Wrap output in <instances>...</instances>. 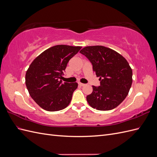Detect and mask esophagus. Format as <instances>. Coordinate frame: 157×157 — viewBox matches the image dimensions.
<instances>
[{
	"instance_id": "1",
	"label": "esophagus",
	"mask_w": 157,
	"mask_h": 157,
	"mask_svg": "<svg viewBox=\"0 0 157 157\" xmlns=\"http://www.w3.org/2000/svg\"><path fill=\"white\" fill-rule=\"evenodd\" d=\"M78 85L79 86H85V84H83V83H80V82H78Z\"/></svg>"
}]
</instances>
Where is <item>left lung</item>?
<instances>
[{
  "label": "left lung",
  "instance_id": "left-lung-1",
  "mask_svg": "<svg viewBox=\"0 0 157 157\" xmlns=\"http://www.w3.org/2000/svg\"><path fill=\"white\" fill-rule=\"evenodd\" d=\"M80 52L92 63L100 81V86H92V93L86 97L89 105L99 111L111 110L119 105L132 83V70L126 59L103 46H86Z\"/></svg>",
  "mask_w": 157,
  "mask_h": 157
}]
</instances>
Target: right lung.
I'll return each mask as SVG.
<instances>
[{"label":"right lung","instance_id":"obj_1","mask_svg":"<svg viewBox=\"0 0 157 157\" xmlns=\"http://www.w3.org/2000/svg\"><path fill=\"white\" fill-rule=\"evenodd\" d=\"M80 46L56 45L46 50L33 60L25 75V84L31 97L41 108L58 111L67 107L77 88V82L59 80L69 61Z\"/></svg>","mask_w":157,"mask_h":157}]
</instances>
